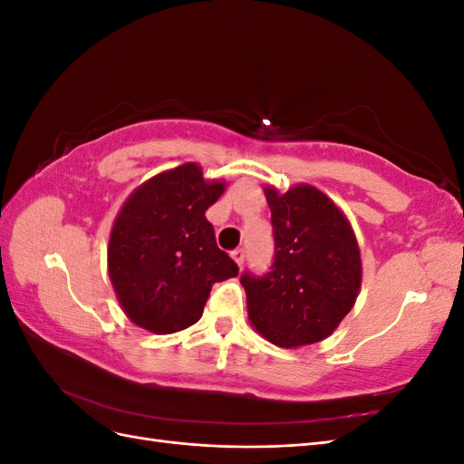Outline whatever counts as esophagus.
<instances>
[{"instance_id":"esophagus-1","label":"esophagus","mask_w":464,"mask_h":464,"mask_svg":"<svg viewBox=\"0 0 464 464\" xmlns=\"http://www.w3.org/2000/svg\"><path fill=\"white\" fill-rule=\"evenodd\" d=\"M230 256H232V259L236 261V265H237V266H242V265H244V261H246V249L237 247V249H234V251H232Z\"/></svg>"}]
</instances>
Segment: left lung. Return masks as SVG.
<instances>
[{"label": "left lung", "mask_w": 464, "mask_h": 464, "mask_svg": "<svg viewBox=\"0 0 464 464\" xmlns=\"http://www.w3.org/2000/svg\"><path fill=\"white\" fill-rule=\"evenodd\" d=\"M271 208L275 261L271 271L244 273L247 317L280 348L319 343L353 310L362 285L356 236L325 193L300 184L286 193L265 188Z\"/></svg>", "instance_id": "1"}]
</instances>
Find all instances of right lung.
<instances>
[{"label": "right lung", "mask_w": 464, "mask_h": 464, "mask_svg": "<svg viewBox=\"0 0 464 464\" xmlns=\"http://www.w3.org/2000/svg\"><path fill=\"white\" fill-rule=\"evenodd\" d=\"M224 188L186 162L147 179L123 203L110 232L108 273L135 325L157 334L188 329L203 315L213 285L237 276L205 218Z\"/></svg>", "instance_id": "obj_1"}]
</instances>
